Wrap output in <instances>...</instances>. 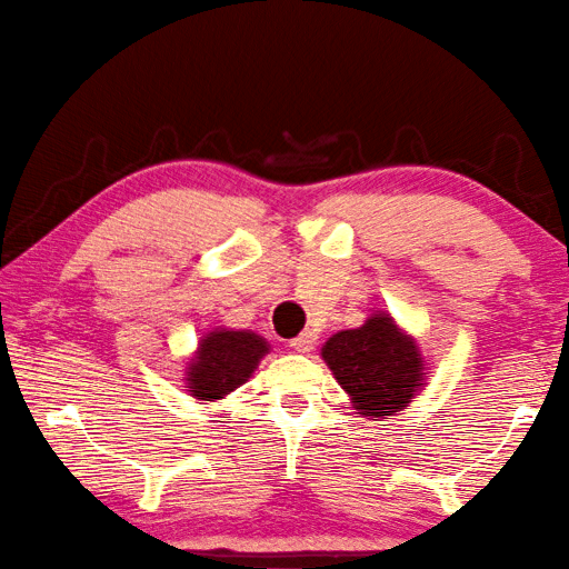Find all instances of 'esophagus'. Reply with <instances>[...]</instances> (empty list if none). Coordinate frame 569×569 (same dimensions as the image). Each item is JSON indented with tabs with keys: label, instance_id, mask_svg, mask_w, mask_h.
<instances>
[{
	"label": "esophagus",
	"instance_id": "34e87169",
	"mask_svg": "<svg viewBox=\"0 0 569 569\" xmlns=\"http://www.w3.org/2000/svg\"><path fill=\"white\" fill-rule=\"evenodd\" d=\"M315 342H318V335H315L312 330H305V332L297 335V338L290 342V346L297 352H310L315 348Z\"/></svg>",
	"mask_w": 569,
	"mask_h": 569
}]
</instances>
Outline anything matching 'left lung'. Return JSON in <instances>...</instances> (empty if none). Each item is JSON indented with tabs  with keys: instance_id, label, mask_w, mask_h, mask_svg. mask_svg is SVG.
Here are the masks:
<instances>
[{
	"instance_id": "8db88e82",
	"label": "left lung",
	"mask_w": 569,
	"mask_h": 569,
	"mask_svg": "<svg viewBox=\"0 0 569 569\" xmlns=\"http://www.w3.org/2000/svg\"><path fill=\"white\" fill-rule=\"evenodd\" d=\"M320 356L352 408L372 421L403 411L426 386V360L416 338L386 312H372L356 330L335 332Z\"/></svg>"
}]
</instances>
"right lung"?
Returning a JSON list of instances; mask_svg holds the SVG:
<instances>
[{"instance_id":"add662e5","label":"right lung","mask_w":569,"mask_h":569,"mask_svg":"<svg viewBox=\"0 0 569 569\" xmlns=\"http://www.w3.org/2000/svg\"><path fill=\"white\" fill-rule=\"evenodd\" d=\"M269 342L251 330L213 328L199 340V348L186 368V388L197 400H221L247 383Z\"/></svg>"}]
</instances>
